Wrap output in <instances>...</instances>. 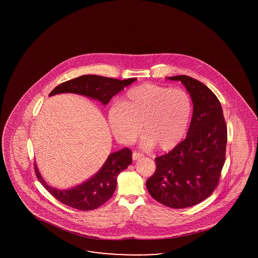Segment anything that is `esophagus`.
<instances>
[{
	"mask_svg": "<svg viewBox=\"0 0 258 258\" xmlns=\"http://www.w3.org/2000/svg\"><path fill=\"white\" fill-rule=\"evenodd\" d=\"M143 157V154H141V153H139V152H134L133 153V159L134 160H139V159H141Z\"/></svg>",
	"mask_w": 258,
	"mask_h": 258,
	"instance_id": "esophagus-1",
	"label": "esophagus"
}]
</instances>
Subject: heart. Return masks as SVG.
<instances>
[{
  "mask_svg": "<svg viewBox=\"0 0 258 258\" xmlns=\"http://www.w3.org/2000/svg\"><path fill=\"white\" fill-rule=\"evenodd\" d=\"M192 115V100L183 89L143 84L130 89L108 111L114 136L131 143L142 133L147 146L168 151L184 139Z\"/></svg>",
  "mask_w": 258,
  "mask_h": 258,
  "instance_id": "obj_1",
  "label": "heart"
}]
</instances>
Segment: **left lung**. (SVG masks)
I'll return each mask as SVG.
<instances>
[{
    "instance_id": "1",
    "label": "left lung",
    "mask_w": 258,
    "mask_h": 258,
    "mask_svg": "<svg viewBox=\"0 0 258 258\" xmlns=\"http://www.w3.org/2000/svg\"><path fill=\"white\" fill-rule=\"evenodd\" d=\"M181 81L194 103L192 119L184 141L156 158V171L146 182L148 191L170 208L191 207L212 195L225 161L227 127L221 102L208 87L186 75Z\"/></svg>"
}]
</instances>
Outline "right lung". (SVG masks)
I'll list each match as a JSON object with an SVG mask.
<instances>
[{"mask_svg": "<svg viewBox=\"0 0 258 258\" xmlns=\"http://www.w3.org/2000/svg\"><path fill=\"white\" fill-rule=\"evenodd\" d=\"M135 80L136 78L119 80L99 75H82L58 85L50 93L49 97L62 93H73L97 99L106 105L111 98ZM132 162V151L128 148H123L110 154L102 167L92 178L68 189H58L47 184L36 163L35 171L38 181L50 195L62 204L80 211H91L110 199L117 186L118 175Z\"/></svg>", "mask_w": 258, "mask_h": 258, "instance_id": "1", "label": "right lung"}]
</instances>
